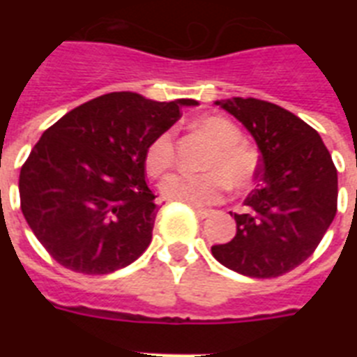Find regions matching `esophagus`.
<instances>
[{"instance_id": "1", "label": "esophagus", "mask_w": 357, "mask_h": 357, "mask_svg": "<svg viewBox=\"0 0 357 357\" xmlns=\"http://www.w3.org/2000/svg\"><path fill=\"white\" fill-rule=\"evenodd\" d=\"M195 213L198 215L200 218H207L209 215H211V209H204V207H195Z\"/></svg>"}]
</instances>
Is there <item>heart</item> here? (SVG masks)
Instances as JSON below:
<instances>
[{
  "label": "heart",
  "instance_id": "obj_1",
  "mask_svg": "<svg viewBox=\"0 0 357 357\" xmlns=\"http://www.w3.org/2000/svg\"><path fill=\"white\" fill-rule=\"evenodd\" d=\"M196 128L215 142L202 161V168H206L207 172L172 174L162 181L161 192L168 200L190 206H209L222 200L228 189L226 181L234 189L248 187L257 174L259 157L254 148L243 140L241 129L231 120L211 114L198 120ZM174 133L162 131L146 148V170L153 178H161L174 167Z\"/></svg>",
  "mask_w": 357,
  "mask_h": 357
}]
</instances>
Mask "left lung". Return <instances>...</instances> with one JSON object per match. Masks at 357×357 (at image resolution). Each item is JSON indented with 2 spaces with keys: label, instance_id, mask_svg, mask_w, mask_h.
Returning <instances> with one entry per match:
<instances>
[{
  "label": "left lung",
  "instance_id": "obj_1",
  "mask_svg": "<svg viewBox=\"0 0 357 357\" xmlns=\"http://www.w3.org/2000/svg\"><path fill=\"white\" fill-rule=\"evenodd\" d=\"M244 123L261 151L257 189L234 213L237 234L211 248L250 278H276L310 257L337 213V168L321 135L296 114L255 98L215 102Z\"/></svg>",
  "mask_w": 357,
  "mask_h": 357
}]
</instances>
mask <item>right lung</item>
<instances>
[{
	"mask_svg": "<svg viewBox=\"0 0 357 357\" xmlns=\"http://www.w3.org/2000/svg\"><path fill=\"white\" fill-rule=\"evenodd\" d=\"M195 100L151 102L111 92L42 133L20 170V207L47 254L81 274H109L151 243L155 196L146 148Z\"/></svg>",
	"mask_w": 357,
	"mask_h": 357,
	"instance_id": "1",
	"label": "right lung"
}]
</instances>
